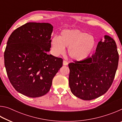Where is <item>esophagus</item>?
<instances>
[{"label": "esophagus", "instance_id": "esophagus-1", "mask_svg": "<svg viewBox=\"0 0 122 122\" xmlns=\"http://www.w3.org/2000/svg\"><path fill=\"white\" fill-rule=\"evenodd\" d=\"M68 62L67 61L63 60V65L64 66H67V65H68Z\"/></svg>", "mask_w": 122, "mask_h": 122}]
</instances>
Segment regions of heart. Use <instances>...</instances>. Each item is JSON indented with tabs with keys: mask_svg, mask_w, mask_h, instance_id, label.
I'll use <instances>...</instances> for the list:
<instances>
[{
	"mask_svg": "<svg viewBox=\"0 0 122 122\" xmlns=\"http://www.w3.org/2000/svg\"><path fill=\"white\" fill-rule=\"evenodd\" d=\"M96 45L93 36L77 30H63L59 37L54 36L51 41L54 54H62L65 48H68L69 56L76 61L87 59L94 51Z\"/></svg>",
	"mask_w": 122,
	"mask_h": 122,
	"instance_id": "heart-1",
	"label": "heart"
}]
</instances>
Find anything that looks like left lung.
Returning <instances> with one entry per match:
<instances>
[{
  "label": "left lung",
  "mask_w": 122,
  "mask_h": 122,
  "mask_svg": "<svg viewBox=\"0 0 122 122\" xmlns=\"http://www.w3.org/2000/svg\"><path fill=\"white\" fill-rule=\"evenodd\" d=\"M115 41L108 36L98 43L95 53L82 61L70 63L69 84L75 96L92 100L103 95L112 84L118 67Z\"/></svg>",
  "instance_id": "obj_1"
}]
</instances>
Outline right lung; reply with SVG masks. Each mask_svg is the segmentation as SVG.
<instances>
[{
    "label": "right lung",
    "instance_id": "right-lung-1",
    "mask_svg": "<svg viewBox=\"0 0 122 122\" xmlns=\"http://www.w3.org/2000/svg\"><path fill=\"white\" fill-rule=\"evenodd\" d=\"M53 27L49 23L28 22L12 33L4 52L10 82L21 94L38 97L48 92L63 60L48 54Z\"/></svg>",
    "mask_w": 122,
    "mask_h": 122
}]
</instances>
